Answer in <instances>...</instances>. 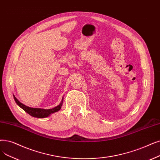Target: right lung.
<instances>
[{
  "label": "right lung",
  "instance_id": "1",
  "mask_svg": "<svg viewBox=\"0 0 160 160\" xmlns=\"http://www.w3.org/2000/svg\"><path fill=\"white\" fill-rule=\"evenodd\" d=\"M13 99H14L17 105L22 108L23 110H25L27 113H28L29 115H31L32 117L38 118H46L48 116H50L52 114L58 112V111L61 109L62 105H63V97L62 98V100L59 105L57 107H55L53 108L50 109H44V108H31L29 107H27L23 103L19 102L15 95H13Z\"/></svg>",
  "mask_w": 160,
  "mask_h": 160
}]
</instances>
